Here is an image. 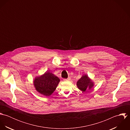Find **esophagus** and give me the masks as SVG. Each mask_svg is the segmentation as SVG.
<instances>
[{"mask_svg":"<svg viewBox=\"0 0 130 130\" xmlns=\"http://www.w3.org/2000/svg\"><path fill=\"white\" fill-rule=\"evenodd\" d=\"M70 80V78H64V79H63V80H64V81H67V80Z\"/></svg>","mask_w":130,"mask_h":130,"instance_id":"1","label":"esophagus"}]
</instances>
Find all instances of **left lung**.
<instances>
[{
    "label": "left lung",
    "instance_id": "obj_1",
    "mask_svg": "<svg viewBox=\"0 0 130 130\" xmlns=\"http://www.w3.org/2000/svg\"><path fill=\"white\" fill-rule=\"evenodd\" d=\"M77 88L83 92H85L87 89H91L93 86V83L87 75H84L77 81L76 84Z\"/></svg>",
    "mask_w": 130,
    "mask_h": 130
}]
</instances>
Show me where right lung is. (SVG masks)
Returning <instances> with one entry per match:
<instances>
[{"mask_svg": "<svg viewBox=\"0 0 130 130\" xmlns=\"http://www.w3.org/2000/svg\"><path fill=\"white\" fill-rule=\"evenodd\" d=\"M59 81V78L55 75L46 72L42 75L36 77L34 84L38 93L44 96H50L55 91Z\"/></svg>", "mask_w": 130, "mask_h": 130, "instance_id": "right-lung-1", "label": "right lung"}]
</instances>
